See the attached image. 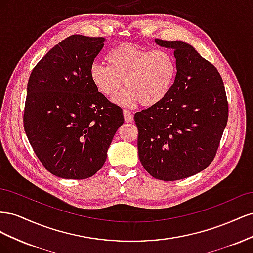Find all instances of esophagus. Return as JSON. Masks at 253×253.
<instances>
[{
  "instance_id": "obj_1",
  "label": "esophagus",
  "mask_w": 253,
  "mask_h": 253,
  "mask_svg": "<svg viewBox=\"0 0 253 253\" xmlns=\"http://www.w3.org/2000/svg\"><path fill=\"white\" fill-rule=\"evenodd\" d=\"M124 116H125L126 122H131V121H133L134 116H133V114H132L131 112H129L128 110H126V109L124 110Z\"/></svg>"
}]
</instances>
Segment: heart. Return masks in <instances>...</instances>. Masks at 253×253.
<instances>
[{"label":"heart","mask_w":253,"mask_h":253,"mask_svg":"<svg viewBox=\"0 0 253 253\" xmlns=\"http://www.w3.org/2000/svg\"><path fill=\"white\" fill-rule=\"evenodd\" d=\"M106 62L109 66H90V80L105 97L116 95L125 81L127 88L115 98L121 105L139 102L149 108L158 104L171 91L177 74L176 59L169 50H152L128 43L111 49Z\"/></svg>","instance_id":"b5f03b06"}]
</instances>
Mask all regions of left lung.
Returning <instances> with one entry per match:
<instances>
[{"mask_svg":"<svg viewBox=\"0 0 253 253\" xmlns=\"http://www.w3.org/2000/svg\"><path fill=\"white\" fill-rule=\"evenodd\" d=\"M174 49L177 74L162 102L134 116L138 156L153 177L173 181L205 170L216 155L229 114L216 67L182 41L155 39Z\"/></svg>","mask_w":253,"mask_h":253,"instance_id":"left-lung-1","label":"left lung"}]
</instances>
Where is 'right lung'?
<instances>
[{
	"label": "right lung",
	"mask_w": 253,
	"mask_h": 253,
	"mask_svg": "<svg viewBox=\"0 0 253 253\" xmlns=\"http://www.w3.org/2000/svg\"><path fill=\"white\" fill-rule=\"evenodd\" d=\"M103 42L102 37H67L29 76L23 115L25 133L45 169L61 178L95 175L125 121L120 106L99 93L89 77Z\"/></svg>",
	"instance_id": "obj_1"
}]
</instances>
